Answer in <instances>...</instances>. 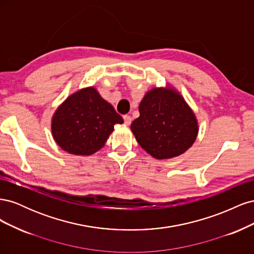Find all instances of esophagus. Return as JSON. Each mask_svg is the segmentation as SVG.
<instances>
[{
  "mask_svg": "<svg viewBox=\"0 0 254 254\" xmlns=\"http://www.w3.org/2000/svg\"><path fill=\"white\" fill-rule=\"evenodd\" d=\"M124 122H125V124L126 125H130L131 124V121H132V119H131V117H130V115H124Z\"/></svg>",
  "mask_w": 254,
  "mask_h": 254,
  "instance_id": "esophagus-1",
  "label": "esophagus"
}]
</instances>
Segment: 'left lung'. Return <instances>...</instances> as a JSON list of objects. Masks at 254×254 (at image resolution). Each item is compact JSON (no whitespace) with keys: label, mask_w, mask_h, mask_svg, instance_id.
<instances>
[{"label":"left lung","mask_w":254,"mask_h":254,"mask_svg":"<svg viewBox=\"0 0 254 254\" xmlns=\"http://www.w3.org/2000/svg\"><path fill=\"white\" fill-rule=\"evenodd\" d=\"M140 117L131 126L141 147L153 158L178 157L195 142L198 122L184 98L175 89L153 88L139 106Z\"/></svg>","instance_id":"1"}]
</instances>
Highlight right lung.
<instances>
[{
	"instance_id": "1",
	"label": "right lung",
	"mask_w": 254,
	"mask_h": 254,
	"mask_svg": "<svg viewBox=\"0 0 254 254\" xmlns=\"http://www.w3.org/2000/svg\"><path fill=\"white\" fill-rule=\"evenodd\" d=\"M124 121L95 88L81 89L61 104L52 119L54 140L73 155L90 156L105 145L115 124Z\"/></svg>"
}]
</instances>
